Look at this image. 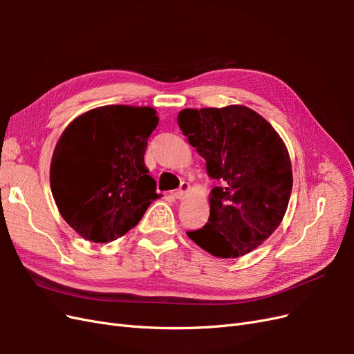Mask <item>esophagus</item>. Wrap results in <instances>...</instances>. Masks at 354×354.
I'll return each instance as SVG.
<instances>
[{
    "label": "esophagus",
    "mask_w": 354,
    "mask_h": 354,
    "mask_svg": "<svg viewBox=\"0 0 354 354\" xmlns=\"http://www.w3.org/2000/svg\"><path fill=\"white\" fill-rule=\"evenodd\" d=\"M189 189H190L189 183H186V181H181L180 187L174 192V196H176L177 199H183V198H185V195H186L187 192H189Z\"/></svg>",
    "instance_id": "esophagus-1"
}]
</instances>
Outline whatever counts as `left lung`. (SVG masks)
Returning <instances> with one entry per match:
<instances>
[{"instance_id":"8db88e82","label":"left lung","mask_w":354,"mask_h":354,"mask_svg":"<svg viewBox=\"0 0 354 354\" xmlns=\"http://www.w3.org/2000/svg\"><path fill=\"white\" fill-rule=\"evenodd\" d=\"M178 127L216 178L209 218L187 236L214 257L238 259L279 226L292 190L288 149L261 115L241 104L183 109Z\"/></svg>"}]
</instances>
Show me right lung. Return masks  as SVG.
I'll return each mask as SVG.
<instances>
[{
  "mask_svg": "<svg viewBox=\"0 0 354 354\" xmlns=\"http://www.w3.org/2000/svg\"><path fill=\"white\" fill-rule=\"evenodd\" d=\"M158 121L149 106H102L60 136L51 158V194L63 220L84 239L104 243L124 236L159 198L145 165Z\"/></svg>",
  "mask_w": 354,
  "mask_h": 354,
  "instance_id": "add662e5",
  "label": "right lung"
}]
</instances>
